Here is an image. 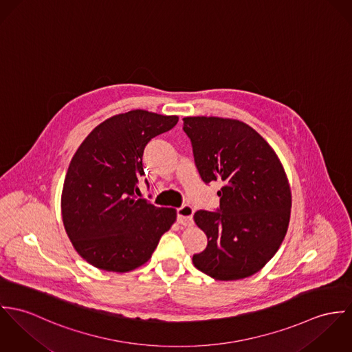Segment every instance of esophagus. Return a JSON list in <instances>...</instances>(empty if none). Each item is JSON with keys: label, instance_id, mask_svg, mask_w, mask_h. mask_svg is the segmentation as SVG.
Listing matches in <instances>:
<instances>
[{"label": "esophagus", "instance_id": "1", "mask_svg": "<svg viewBox=\"0 0 352 352\" xmlns=\"http://www.w3.org/2000/svg\"><path fill=\"white\" fill-rule=\"evenodd\" d=\"M195 209L190 205H182L177 209V221L181 226H192L193 224Z\"/></svg>", "mask_w": 352, "mask_h": 352}]
</instances>
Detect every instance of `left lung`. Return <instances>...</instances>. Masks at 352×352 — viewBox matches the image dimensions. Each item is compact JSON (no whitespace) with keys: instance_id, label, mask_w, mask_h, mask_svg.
I'll use <instances>...</instances> for the list:
<instances>
[{"instance_id":"1","label":"left lung","mask_w":352,"mask_h":352,"mask_svg":"<svg viewBox=\"0 0 352 352\" xmlns=\"http://www.w3.org/2000/svg\"><path fill=\"white\" fill-rule=\"evenodd\" d=\"M184 131L201 179L223 184L216 212L195 213L208 245L193 255V263L219 280L250 276L273 258L289 227L292 193L285 170L267 142L239 120L185 118Z\"/></svg>"}]
</instances>
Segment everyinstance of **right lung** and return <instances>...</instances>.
<instances>
[{
    "label": "right lung",
    "instance_id": "add662e5",
    "mask_svg": "<svg viewBox=\"0 0 352 352\" xmlns=\"http://www.w3.org/2000/svg\"><path fill=\"white\" fill-rule=\"evenodd\" d=\"M177 122L140 109L121 113L96 126L72 159L62 219L74 248L94 267L126 273L144 265L175 221V209L138 195L146 146Z\"/></svg>",
    "mask_w": 352,
    "mask_h": 352
}]
</instances>
